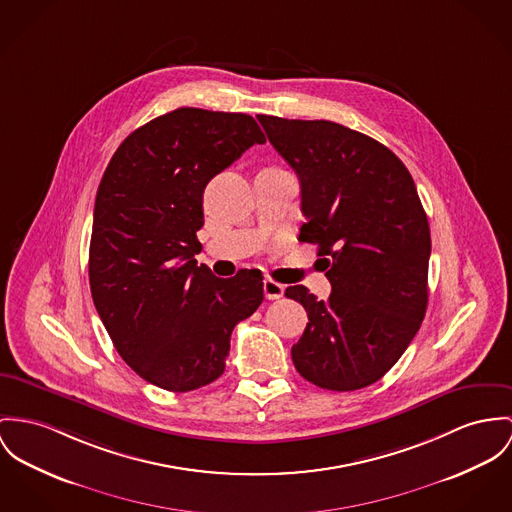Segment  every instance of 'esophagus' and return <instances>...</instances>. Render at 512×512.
Masks as SVG:
<instances>
[{
  "mask_svg": "<svg viewBox=\"0 0 512 512\" xmlns=\"http://www.w3.org/2000/svg\"><path fill=\"white\" fill-rule=\"evenodd\" d=\"M263 290H265V298H269V300H278L284 294V286L275 282L273 278L263 280Z\"/></svg>",
  "mask_w": 512,
  "mask_h": 512,
  "instance_id": "34e87169",
  "label": "esophagus"
}]
</instances>
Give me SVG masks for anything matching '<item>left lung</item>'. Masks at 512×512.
Segmentation results:
<instances>
[{"mask_svg": "<svg viewBox=\"0 0 512 512\" xmlns=\"http://www.w3.org/2000/svg\"><path fill=\"white\" fill-rule=\"evenodd\" d=\"M257 118L300 179L298 239L317 245L331 282L325 302L302 284L284 292L310 319L294 366L323 390L366 388L405 353L427 312L431 230L413 177L392 150L343 124Z\"/></svg>", "mask_w": 512, "mask_h": 512, "instance_id": "obj_1", "label": "left lung"}]
</instances>
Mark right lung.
I'll use <instances>...</instances> for the list:
<instances>
[{"label": "right lung", "mask_w": 512, "mask_h": 512, "mask_svg": "<svg viewBox=\"0 0 512 512\" xmlns=\"http://www.w3.org/2000/svg\"><path fill=\"white\" fill-rule=\"evenodd\" d=\"M255 118L181 107L136 128L109 161L93 210L89 286L122 360L167 392L222 376L230 337L263 302V275L218 278L195 255L202 193L253 144Z\"/></svg>", "instance_id": "obj_1"}]
</instances>
